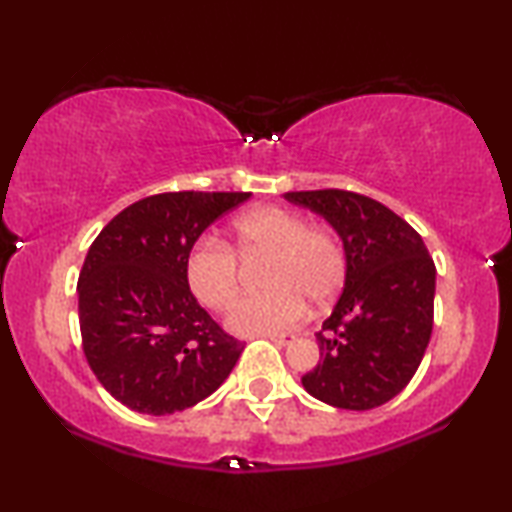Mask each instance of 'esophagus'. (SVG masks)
Listing matches in <instances>:
<instances>
[{"mask_svg":"<svg viewBox=\"0 0 512 512\" xmlns=\"http://www.w3.org/2000/svg\"><path fill=\"white\" fill-rule=\"evenodd\" d=\"M265 338L275 342V345H282L284 347V345H289V342L296 340V335H291V333H268V335H265Z\"/></svg>","mask_w":512,"mask_h":512,"instance_id":"obj_1","label":"esophagus"}]
</instances>
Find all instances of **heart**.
<instances>
[{"instance_id": "heart-1", "label": "heart", "mask_w": 512, "mask_h": 512, "mask_svg": "<svg viewBox=\"0 0 512 512\" xmlns=\"http://www.w3.org/2000/svg\"><path fill=\"white\" fill-rule=\"evenodd\" d=\"M230 246L240 258L265 256L261 284L268 291L247 296L226 317L228 331L265 335L282 331L303 317L306 303L326 307L347 275L345 249L328 228L307 226L303 216L284 207H256L230 226ZM237 258L212 237L198 240L186 256V282L198 303L226 310L237 296Z\"/></svg>"}]
</instances>
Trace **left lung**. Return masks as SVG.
<instances>
[{
	"instance_id": "obj_1",
	"label": "left lung",
	"mask_w": 512,
	"mask_h": 512,
	"mask_svg": "<svg viewBox=\"0 0 512 512\" xmlns=\"http://www.w3.org/2000/svg\"><path fill=\"white\" fill-rule=\"evenodd\" d=\"M284 198L324 216L347 258L342 293L317 333L321 359L300 382L333 408H377L401 394L429 347L436 296L429 249L415 228L366 195L326 188Z\"/></svg>"
}]
</instances>
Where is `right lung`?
<instances>
[{
	"instance_id": "1",
	"label": "right lung",
	"mask_w": 512,
	"mask_h": 512,
	"mask_svg": "<svg viewBox=\"0 0 512 512\" xmlns=\"http://www.w3.org/2000/svg\"><path fill=\"white\" fill-rule=\"evenodd\" d=\"M251 193L151 195L114 216L79 275V326L93 373L116 401L172 415L212 396L244 345L198 305L186 256Z\"/></svg>"
}]
</instances>
